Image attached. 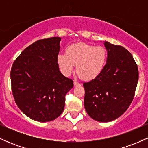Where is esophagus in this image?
Wrapping results in <instances>:
<instances>
[{"mask_svg":"<svg viewBox=\"0 0 148 148\" xmlns=\"http://www.w3.org/2000/svg\"><path fill=\"white\" fill-rule=\"evenodd\" d=\"M74 86H75V87H77V86H81V84H79V83L77 82V81H74Z\"/></svg>","mask_w":148,"mask_h":148,"instance_id":"34e87169","label":"esophagus"}]
</instances>
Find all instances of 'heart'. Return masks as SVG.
I'll return each mask as SVG.
<instances>
[{"label":"heart","instance_id":"b5f03b06","mask_svg":"<svg viewBox=\"0 0 148 148\" xmlns=\"http://www.w3.org/2000/svg\"><path fill=\"white\" fill-rule=\"evenodd\" d=\"M107 56L104 47L77 43L67 47L65 54H59L57 62L64 75H69L74 66H76V72L81 79L90 80L102 72L106 64Z\"/></svg>","mask_w":148,"mask_h":148}]
</instances>
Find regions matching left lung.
Segmentation results:
<instances>
[{
  "label": "left lung",
  "mask_w": 148,
  "mask_h": 148,
  "mask_svg": "<svg viewBox=\"0 0 148 148\" xmlns=\"http://www.w3.org/2000/svg\"><path fill=\"white\" fill-rule=\"evenodd\" d=\"M107 60L94 79L84 83V106L89 116L99 122L115 120L127 111L134 99L138 69L130 51L104 42Z\"/></svg>",
  "instance_id": "left-lung-1"
}]
</instances>
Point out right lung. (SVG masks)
Masks as SVG:
<instances>
[{
	"label": "right lung",
	"instance_id": "right-lung-1",
	"mask_svg": "<svg viewBox=\"0 0 148 148\" xmlns=\"http://www.w3.org/2000/svg\"><path fill=\"white\" fill-rule=\"evenodd\" d=\"M60 37L37 40L26 47L10 72L12 91L20 110L38 122L52 121L64 111L65 95L72 79L59 70L57 57Z\"/></svg>",
	"mask_w": 148,
	"mask_h": 148
}]
</instances>
